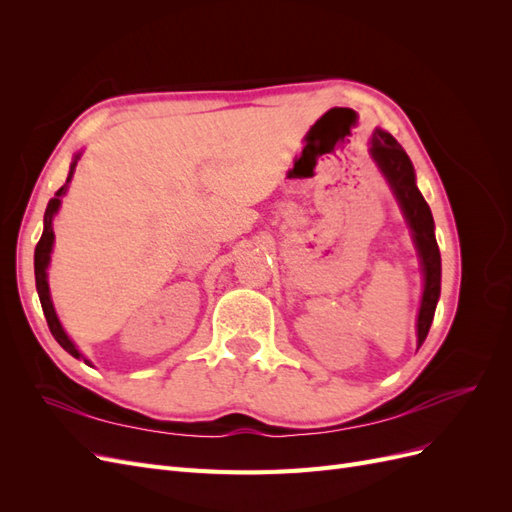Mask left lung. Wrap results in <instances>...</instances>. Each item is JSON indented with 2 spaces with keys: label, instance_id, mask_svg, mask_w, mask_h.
<instances>
[{
  "label": "left lung",
  "instance_id": "obj_1",
  "mask_svg": "<svg viewBox=\"0 0 512 512\" xmlns=\"http://www.w3.org/2000/svg\"><path fill=\"white\" fill-rule=\"evenodd\" d=\"M369 156L376 162L386 183H389V188L410 228V235L418 252V260H421L423 297H421V307H418V318H416V348H421L429 333L433 314H436V305L440 299L442 260H440L436 232H433L436 224H433V215L429 205L425 203L423 194L416 188L414 166L404 147H401L389 132L376 128V132L371 134Z\"/></svg>",
  "mask_w": 512,
  "mask_h": 512
}]
</instances>
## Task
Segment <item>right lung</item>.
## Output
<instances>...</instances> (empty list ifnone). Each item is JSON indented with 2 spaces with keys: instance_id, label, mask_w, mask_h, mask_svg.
<instances>
[{
  "instance_id": "obj_1",
  "label": "right lung",
  "mask_w": 512,
  "mask_h": 512,
  "mask_svg": "<svg viewBox=\"0 0 512 512\" xmlns=\"http://www.w3.org/2000/svg\"><path fill=\"white\" fill-rule=\"evenodd\" d=\"M79 160H81V151L74 153V158L70 162V173H68L66 183L61 185V188L55 192V198H51L49 205H46V211H44V230H42V237H40V241L36 245V252H34V271H36V290H38V297H40L42 312H44L46 322H49V329H51L53 337L57 339V344L64 348L68 354H72L74 359L85 361L91 367V361L85 359L83 352L76 348V344L68 337L64 327H61V322H59L57 312H55L53 299H51V288H49V265H51V254H53V243H55L53 220H55V215H57V211L61 207V196H66V192H68V183L72 181L74 168H76V162H79Z\"/></svg>"
}]
</instances>
